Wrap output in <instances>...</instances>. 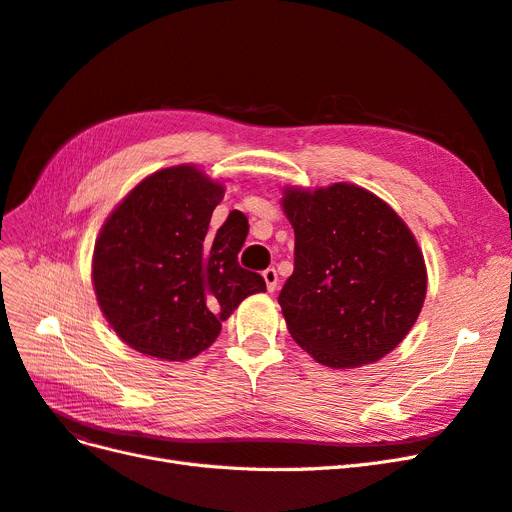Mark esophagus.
I'll return each instance as SVG.
<instances>
[{"label": "esophagus", "instance_id": "obj_1", "mask_svg": "<svg viewBox=\"0 0 512 512\" xmlns=\"http://www.w3.org/2000/svg\"><path fill=\"white\" fill-rule=\"evenodd\" d=\"M262 277H265V282H267V288L273 292L275 288H277V271L273 269V267H269V269H265L262 271Z\"/></svg>", "mask_w": 512, "mask_h": 512}]
</instances>
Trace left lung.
Masks as SVG:
<instances>
[{
    "mask_svg": "<svg viewBox=\"0 0 512 512\" xmlns=\"http://www.w3.org/2000/svg\"><path fill=\"white\" fill-rule=\"evenodd\" d=\"M282 205L294 228V271L277 301L292 339L335 369L382 359L425 301L412 232L384 200L350 183L288 188Z\"/></svg>",
    "mask_w": 512,
    "mask_h": 512,
    "instance_id": "8db88e82",
    "label": "left lung"
}]
</instances>
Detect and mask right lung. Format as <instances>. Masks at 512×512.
<instances>
[{
    "mask_svg": "<svg viewBox=\"0 0 512 512\" xmlns=\"http://www.w3.org/2000/svg\"><path fill=\"white\" fill-rule=\"evenodd\" d=\"M224 188L194 166L143 179L100 230L94 288L102 314L134 350L185 361L207 350L232 309L265 292L262 275L239 265L247 220L230 211L211 232Z\"/></svg>",
    "mask_w": 512,
    "mask_h": 512,
    "instance_id": "obj_1",
    "label": "right lung"
}]
</instances>
